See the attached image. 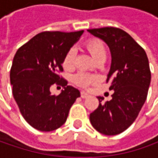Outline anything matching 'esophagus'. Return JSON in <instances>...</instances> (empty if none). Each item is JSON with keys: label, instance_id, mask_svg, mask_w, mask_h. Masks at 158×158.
<instances>
[{"label": "esophagus", "instance_id": "esophagus-1", "mask_svg": "<svg viewBox=\"0 0 158 158\" xmlns=\"http://www.w3.org/2000/svg\"><path fill=\"white\" fill-rule=\"evenodd\" d=\"M81 97H82V98H86L89 97V94L87 92H85V91H81Z\"/></svg>", "mask_w": 158, "mask_h": 158}]
</instances>
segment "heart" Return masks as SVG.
<instances>
[{"label": "heart", "mask_w": 158, "mask_h": 158, "mask_svg": "<svg viewBox=\"0 0 158 158\" xmlns=\"http://www.w3.org/2000/svg\"><path fill=\"white\" fill-rule=\"evenodd\" d=\"M84 46L96 61L102 58H106V49L100 40H97V39L89 40L88 41H86ZM74 60H75V51L73 49H70L66 52L63 58L62 65H63L64 69L67 70L72 69L74 67ZM73 81L79 86L88 87L89 85L94 83L97 81V79L95 76L91 75L80 72L74 76Z\"/></svg>", "instance_id": "1"}]
</instances>
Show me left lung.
Listing matches in <instances>:
<instances>
[{
  "mask_svg": "<svg viewBox=\"0 0 158 158\" xmlns=\"http://www.w3.org/2000/svg\"><path fill=\"white\" fill-rule=\"evenodd\" d=\"M88 31L109 46L112 64L106 82L113 90L112 99L102 103L89 114L95 129L106 135H115L128 128L137 118L149 90L151 73L149 60L142 46L127 32L116 27L89 29Z\"/></svg>",
  "mask_w": 158,
  "mask_h": 158,
  "instance_id": "8db88e82",
  "label": "left lung"
}]
</instances>
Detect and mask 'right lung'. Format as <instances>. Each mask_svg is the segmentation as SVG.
I'll return each instance as SVG.
<instances>
[{
  "label": "right lung",
  "instance_id": "right-lung-1",
  "mask_svg": "<svg viewBox=\"0 0 158 158\" xmlns=\"http://www.w3.org/2000/svg\"><path fill=\"white\" fill-rule=\"evenodd\" d=\"M83 33L43 31L34 36L16 51L10 69L12 93L24 119L32 127L50 132L66 122L80 91L68 85L58 75L62 72L66 52ZM61 85L60 95L50 92L52 85Z\"/></svg>",
  "mask_w": 158,
  "mask_h": 158
}]
</instances>
